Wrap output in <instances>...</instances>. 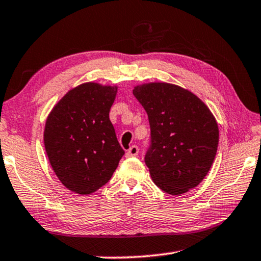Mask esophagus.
<instances>
[{
  "label": "esophagus",
  "instance_id": "34e87169",
  "mask_svg": "<svg viewBox=\"0 0 261 261\" xmlns=\"http://www.w3.org/2000/svg\"><path fill=\"white\" fill-rule=\"evenodd\" d=\"M138 152H139L138 146L132 145V146L129 148V150L126 151V156H127V158H130V156H136V155H138Z\"/></svg>",
  "mask_w": 261,
  "mask_h": 261
}]
</instances>
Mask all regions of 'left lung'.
Instances as JSON below:
<instances>
[{
    "mask_svg": "<svg viewBox=\"0 0 261 261\" xmlns=\"http://www.w3.org/2000/svg\"><path fill=\"white\" fill-rule=\"evenodd\" d=\"M132 93L150 122L145 164L153 182L171 195L195 188L217 152L220 135L212 111L192 92L165 82L137 86Z\"/></svg>",
    "mask_w": 261,
    "mask_h": 261,
    "instance_id": "8db88e82",
    "label": "left lung"
}]
</instances>
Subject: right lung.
<instances>
[{"label": "right lung", "mask_w": 261, "mask_h": 261, "mask_svg": "<svg viewBox=\"0 0 261 261\" xmlns=\"http://www.w3.org/2000/svg\"><path fill=\"white\" fill-rule=\"evenodd\" d=\"M116 93L117 87L82 84L69 90L46 119L44 144L49 164L74 193L96 192L124 155L109 119Z\"/></svg>", "instance_id": "right-lung-1"}]
</instances>
